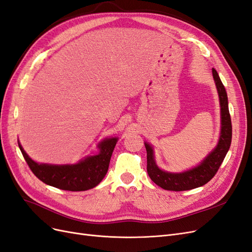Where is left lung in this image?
I'll use <instances>...</instances> for the list:
<instances>
[{"instance_id": "obj_1", "label": "left lung", "mask_w": 252, "mask_h": 252, "mask_svg": "<svg viewBox=\"0 0 252 252\" xmlns=\"http://www.w3.org/2000/svg\"><path fill=\"white\" fill-rule=\"evenodd\" d=\"M212 75L218 88L220 104V118H222L220 136L216 149L195 168L182 173H171L158 168L155 162L152 147L145 143L147 151V172L149 178L158 186L165 190L184 191V190H190L205 185L215 177L229 150L232 138V125L229 109H228L227 93L215 68H212Z\"/></svg>"}]
</instances>
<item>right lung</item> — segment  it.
<instances>
[{"label": "right lung", "instance_id": "obj_1", "mask_svg": "<svg viewBox=\"0 0 252 252\" xmlns=\"http://www.w3.org/2000/svg\"><path fill=\"white\" fill-rule=\"evenodd\" d=\"M117 141L116 138L103 141L98 145L100 154L75 165L37 164L27 156L20 143L19 147L30 170L45 184L68 191H84L95 187L104 179Z\"/></svg>", "mask_w": 252, "mask_h": 252}]
</instances>
